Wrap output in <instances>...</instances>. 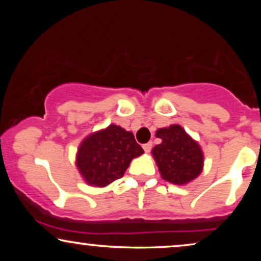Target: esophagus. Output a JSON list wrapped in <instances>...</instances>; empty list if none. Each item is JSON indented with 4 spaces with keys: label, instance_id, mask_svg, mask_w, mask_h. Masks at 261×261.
I'll return each instance as SVG.
<instances>
[{
    "label": "esophagus",
    "instance_id": "esophagus-1",
    "mask_svg": "<svg viewBox=\"0 0 261 261\" xmlns=\"http://www.w3.org/2000/svg\"><path fill=\"white\" fill-rule=\"evenodd\" d=\"M142 147H143V149H145L146 153H148V152L151 151V149H152V142H147V143H145V145H143Z\"/></svg>",
    "mask_w": 261,
    "mask_h": 261
}]
</instances>
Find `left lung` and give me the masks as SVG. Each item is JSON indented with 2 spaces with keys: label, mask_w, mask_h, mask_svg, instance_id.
Wrapping results in <instances>:
<instances>
[{
  "label": "left lung",
  "mask_w": 261,
  "mask_h": 261,
  "mask_svg": "<svg viewBox=\"0 0 261 261\" xmlns=\"http://www.w3.org/2000/svg\"><path fill=\"white\" fill-rule=\"evenodd\" d=\"M155 136L162 143L154 146L152 154L164 180L182 185L199 176L203 167L201 147L180 125L158 128Z\"/></svg>",
  "instance_id": "left-lung-1"
}]
</instances>
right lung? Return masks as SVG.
Returning <instances> with one entry per match:
<instances>
[{
    "mask_svg": "<svg viewBox=\"0 0 261 261\" xmlns=\"http://www.w3.org/2000/svg\"><path fill=\"white\" fill-rule=\"evenodd\" d=\"M142 153L133 133L112 124L81 142L76 166L87 184L101 188L120 179L130 162Z\"/></svg>",
    "mask_w": 261,
    "mask_h": 261,
    "instance_id": "right-lung-1",
    "label": "right lung"
}]
</instances>
